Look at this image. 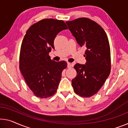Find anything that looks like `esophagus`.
I'll list each match as a JSON object with an SVG mask.
<instances>
[{
  "label": "esophagus",
  "instance_id": "1",
  "mask_svg": "<svg viewBox=\"0 0 128 128\" xmlns=\"http://www.w3.org/2000/svg\"><path fill=\"white\" fill-rule=\"evenodd\" d=\"M68 68H72V64H71V63H70V62H68Z\"/></svg>",
  "mask_w": 128,
  "mask_h": 128
}]
</instances>
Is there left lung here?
<instances>
[{"label":"left lung","mask_w":128,"mask_h":128,"mask_svg":"<svg viewBox=\"0 0 128 128\" xmlns=\"http://www.w3.org/2000/svg\"><path fill=\"white\" fill-rule=\"evenodd\" d=\"M69 30L80 47H85V64H76V76L72 81L75 93L90 97L99 91L109 76L111 69L109 40L100 24L87 18L67 21Z\"/></svg>","instance_id":"left-lung-1"}]
</instances>
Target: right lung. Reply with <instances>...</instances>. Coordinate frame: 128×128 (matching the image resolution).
I'll return each instance as SVG.
<instances>
[{
  "mask_svg": "<svg viewBox=\"0 0 128 128\" xmlns=\"http://www.w3.org/2000/svg\"><path fill=\"white\" fill-rule=\"evenodd\" d=\"M68 29L62 20L42 19L31 26L22 43L19 69L26 82L37 97L46 98L56 93L67 68L65 61L51 60L49 52L54 48V40L60 31Z\"/></svg>",
  "mask_w": 128,
  "mask_h": 128,
  "instance_id": "obj_1",
  "label": "right lung"
}]
</instances>
